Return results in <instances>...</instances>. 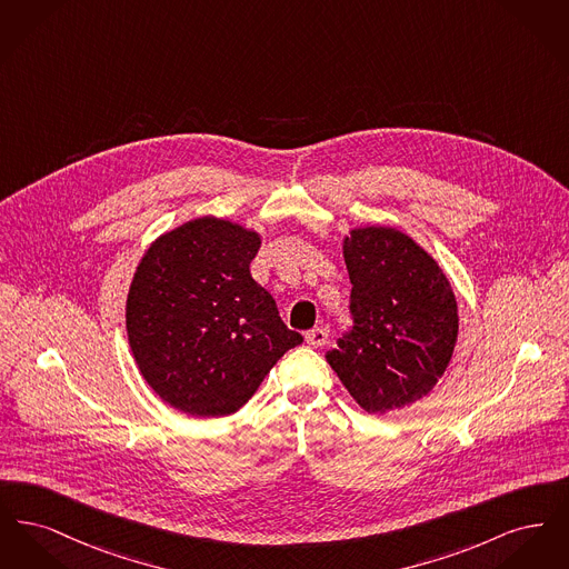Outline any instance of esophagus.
<instances>
[{
	"instance_id": "1",
	"label": "esophagus",
	"mask_w": 569,
	"mask_h": 569,
	"mask_svg": "<svg viewBox=\"0 0 569 569\" xmlns=\"http://www.w3.org/2000/svg\"><path fill=\"white\" fill-rule=\"evenodd\" d=\"M326 339H328V330H326L325 326H316V328H311V330L305 332V341H307L309 346H313V348H322L326 343Z\"/></svg>"
}]
</instances>
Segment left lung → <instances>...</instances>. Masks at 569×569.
I'll return each instance as SVG.
<instances>
[{
	"label": "left lung",
	"mask_w": 569,
	"mask_h": 569,
	"mask_svg": "<svg viewBox=\"0 0 569 569\" xmlns=\"http://www.w3.org/2000/svg\"><path fill=\"white\" fill-rule=\"evenodd\" d=\"M353 330L326 360L369 413L403 409L446 373L459 337L455 290L433 256L390 226L343 237Z\"/></svg>",
	"instance_id": "1"
}]
</instances>
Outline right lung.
I'll return each instance as SVG.
<instances>
[{"label": "right lung", "instance_id": "1", "mask_svg": "<svg viewBox=\"0 0 569 569\" xmlns=\"http://www.w3.org/2000/svg\"><path fill=\"white\" fill-rule=\"evenodd\" d=\"M260 244L262 234L237 221L196 217L160 234L136 267L130 350L153 392L188 416L239 411L302 343L249 272Z\"/></svg>", "mask_w": 569, "mask_h": 569}]
</instances>
